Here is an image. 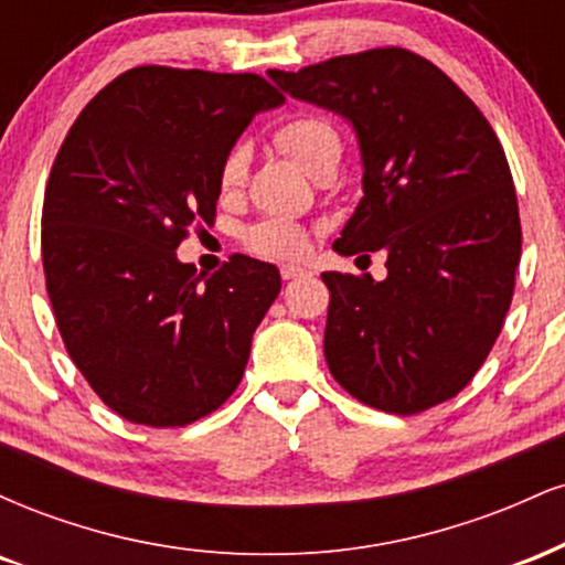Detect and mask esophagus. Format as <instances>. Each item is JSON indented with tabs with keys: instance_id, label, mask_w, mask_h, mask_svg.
<instances>
[{
	"instance_id": "obj_1",
	"label": "esophagus",
	"mask_w": 565,
	"mask_h": 565,
	"mask_svg": "<svg viewBox=\"0 0 565 565\" xmlns=\"http://www.w3.org/2000/svg\"><path fill=\"white\" fill-rule=\"evenodd\" d=\"M305 274H308V270L300 268V265H281V278H284V281H291V278L305 276Z\"/></svg>"
}]
</instances>
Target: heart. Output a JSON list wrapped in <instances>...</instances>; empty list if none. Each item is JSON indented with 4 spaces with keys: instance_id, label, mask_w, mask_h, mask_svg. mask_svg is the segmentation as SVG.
<instances>
[{
    "instance_id": "obj_1",
    "label": "heart",
    "mask_w": 565,
    "mask_h": 565,
    "mask_svg": "<svg viewBox=\"0 0 565 565\" xmlns=\"http://www.w3.org/2000/svg\"><path fill=\"white\" fill-rule=\"evenodd\" d=\"M274 142L284 157H289L297 167L308 174H319L323 167L337 164L342 153L340 132L327 116L319 114H297L284 125L276 127ZM246 170H249V157L244 146H233L228 157L220 167V185L223 191H238L246 183ZM244 244L249 252L260 257H297L305 252L308 236L302 225L291 223L284 217H268L252 225L244 233Z\"/></svg>"
}]
</instances>
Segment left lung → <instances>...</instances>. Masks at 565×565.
<instances>
[{
    "label": "left lung",
    "instance_id": "1",
    "mask_svg": "<svg viewBox=\"0 0 565 565\" xmlns=\"http://www.w3.org/2000/svg\"><path fill=\"white\" fill-rule=\"evenodd\" d=\"M268 76L355 129L364 199L334 249L387 255L385 281L321 274L329 372L380 412L454 398L502 332L521 263L518 199L494 129L444 71L404 47Z\"/></svg>",
    "mask_w": 565,
    "mask_h": 565
}]
</instances>
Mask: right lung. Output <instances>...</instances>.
<instances>
[{
  "label": "right lung",
  "instance_id": "obj_1",
  "mask_svg": "<svg viewBox=\"0 0 565 565\" xmlns=\"http://www.w3.org/2000/svg\"><path fill=\"white\" fill-rule=\"evenodd\" d=\"M284 95L257 74L140 66L76 116L42 206V263L76 369L135 425L183 427L228 401L252 334L281 291L270 263L212 276L174 249L212 223L220 167Z\"/></svg>",
  "mask_w": 565,
  "mask_h": 565
}]
</instances>
